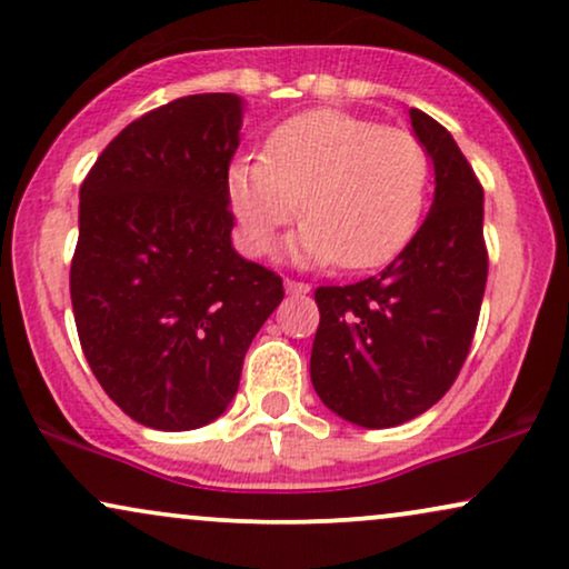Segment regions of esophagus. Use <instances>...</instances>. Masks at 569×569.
Returning <instances> with one entry per match:
<instances>
[{
    "instance_id": "34e87169",
    "label": "esophagus",
    "mask_w": 569,
    "mask_h": 569,
    "mask_svg": "<svg viewBox=\"0 0 569 569\" xmlns=\"http://www.w3.org/2000/svg\"><path fill=\"white\" fill-rule=\"evenodd\" d=\"M286 291H289V293H310V283H305V280L286 278Z\"/></svg>"
}]
</instances>
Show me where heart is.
Wrapping results in <instances>:
<instances>
[{
  "label": "heart",
  "instance_id": "b5f03b06",
  "mask_svg": "<svg viewBox=\"0 0 569 569\" xmlns=\"http://www.w3.org/2000/svg\"><path fill=\"white\" fill-rule=\"evenodd\" d=\"M429 156L408 129L318 108L283 121L262 159H236L228 198L249 254H267L302 201L307 222L291 243L297 262L350 270L387 264L419 230Z\"/></svg>",
  "mask_w": 569,
  "mask_h": 569
}]
</instances>
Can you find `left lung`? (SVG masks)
Returning <instances> with one entry per match:
<instances>
[{"label": "left lung", "instance_id": "left-lung-1", "mask_svg": "<svg viewBox=\"0 0 569 569\" xmlns=\"http://www.w3.org/2000/svg\"><path fill=\"white\" fill-rule=\"evenodd\" d=\"M410 127L435 167L427 219L379 276L315 291L312 387L328 410L366 429L416 419L448 392L488 283L480 182L432 116L410 108Z\"/></svg>", "mask_w": 569, "mask_h": 569}]
</instances>
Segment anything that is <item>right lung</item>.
I'll list each match as a JSON object with an SVG mask.
<instances>
[{
  "label": "right lung",
  "instance_id": "obj_1",
  "mask_svg": "<svg viewBox=\"0 0 569 569\" xmlns=\"http://www.w3.org/2000/svg\"><path fill=\"white\" fill-rule=\"evenodd\" d=\"M243 100L188 94L108 142L79 190L71 305L94 379L129 419L188 432L224 413L283 280L232 249Z\"/></svg>",
  "mask_w": 569,
  "mask_h": 569
}]
</instances>
